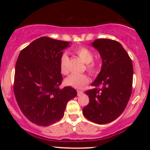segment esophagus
<instances>
[{
  "label": "esophagus",
  "instance_id": "obj_1",
  "mask_svg": "<svg viewBox=\"0 0 150 150\" xmlns=\"http://www.w3.org/2000/svg\"><path fill=\"white\" fill-rule=\"evenodd\" d=\"M82 94V91H81V90H78V91H77V96H80Z\"/></svg>",
  "mask_w": 150,
  "mask_h": 150
}]
</instances>
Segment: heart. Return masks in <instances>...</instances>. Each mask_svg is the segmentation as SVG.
I'll return each instance as SVG.
<instances>
[{"label":"heart","instance_id":"heart-1","mask_svg":"<svg viewBox=\"0 0 150 150\" xmlns=\"http://www.w3.org/2000/svg\"><path fill=\"white\" fill-rule=\"evenodd\" d=\"M75 53L78 55L82 61L86 63V69L90 74H94L97 70V66L95 63L93 62L94 60V54L89 49L86 47H79L75 49ZM68 61V56L66 53H64L61 56V71L63 74H67L68 73L67 68V63ZM89 79L87 75H77V74H72L65 80V84L67 86L72 87L75 89H80L82 87L87 85L89 82Z\"/></svg>","mask_w":150,"mask_h":150}]
</instances>
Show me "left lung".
<instances>
[{"label": "left lung", "instance_id": "8db88e82", "mask_svg": "<svg viewBox=\"0 0 150 150\" xmlns=\"http://www.w3.org/2000/svg\"><path fill=\"white\" fill-rule=\"evenodd\" d=\"M92 46L99 51L102 65L92 83L95 88L85 92L89 103L82 113L90 121L106 124L118 118L128 104L132 92L133 67L130 56L119 42L98 39Z\"/></svg>", "mask_w": 150, "mask_h": 150}]
</instances>
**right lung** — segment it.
I'll return each instance as SVG.
<instances>
[{
    "mask_svg": "<svg viewBox=\"0 0 150 150\" xmlns=\"http://www.w3.org/2000/svg\"><path fill=\"white\" fill-rule=\"evenodd\" d=\"M70 43L42 37L22 49L15 65L14 93L25 116L48 126L64 115L68 101L77 96L71 87L60 89L61 58Z\"/></svg>",
    "mask_w": 150,
    "mask_h": 150,
    "instance_id": "obj_1",
    "label": "right lung"
}]
</instances>
